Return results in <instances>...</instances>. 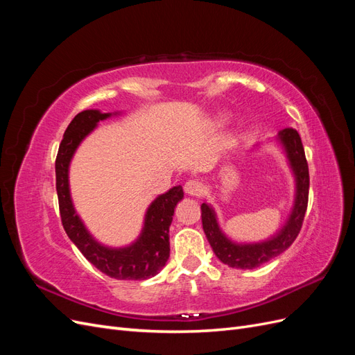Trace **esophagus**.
<instances>
[{"instance_id": "34e87169", "label": "esophagus", "mask_w": 355, "mask_h": 355, "mask_svg": "<svg viewBox=\"0 0 355 355\" xmlns=\"http://www.w3.org/2000/svg\"><path fill=\"white\" fill-rule=\"evenodd\" d=\"M184 189H185V192H187L188 196L197 197V196H200L201 192H202V184H201V182H198V180H188L187 184H185V187H184Z\"/></svg>"}]
</instances>
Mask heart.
<instances>
[{
  "label": "heart",
  "mask_w": 355,
  "mask_h": 355,
  "mask_svg": "<svg viewBox=\"0 0 355 355\" xmlns=\"http://www.w3.org/2000/svg\"><path fill=\"white\" fill-rule=\"evenodd\" d=\"M231 120V115L228 112H216L210 118V124L213 127H222Z\"/></svg>",
  "instance_id": "b5f03b06"
}]
</instances>
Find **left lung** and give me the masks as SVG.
<instances>
[{
    "instance_id": "obj_1",
    "label": "left lung",
    "mask_w": 355,
    "mask_h": 355,
    "mask_svg": "<svg viewBox=\"0 0 355 355\" xmlns=\"http://www.w3.org/2000/svg\"><path fill=\"white\" fill-rule=\"evenodd\" d=\"M284 153L290 173L295 182V196L292 209L288 216L282 225V228L275 231L270 237L261 241H237L231 239L222 230L218 213L210 202L204 200L201 204V220L204 234L211 245V249L218 259L231 268L239 270H253L262 263L271 261L272 257L286 252L296 240L302 227L304 216L308 206V191H309V173L305 151L300 136L293 128H284L277 133L272 139ZM259 145H254L257 148Z\"/></svg>"
}]
</instances>
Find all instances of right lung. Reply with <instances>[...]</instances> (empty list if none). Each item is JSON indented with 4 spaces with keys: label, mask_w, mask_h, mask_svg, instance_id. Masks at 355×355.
<instances>
[{
    "label": "right lung",
    "mask_w": 355,
    "mask_h": 355,
    "mask_svg": "<svg viewBox=\"0 0 355 355\" xmlns=\"http://www.w3.org/2000/svg\"><path fill=\"white\" fill-rule=\"evenodd\" d=\"M121 114V111L85 110L73 116L63 135L56 158V191L63 228L85 259L116 280H146L157 275L167 263L170 256L168 228L173 220L176 204L184 198L182 187L170 188L151 201L145 211L141 232L130 244L120 247L101 243L89 231L73 206L69 187L71 161L78 146L101 121Z\"/></svg>",
    "instance_id": "add662e5"
}]
</instances>
